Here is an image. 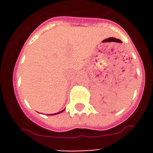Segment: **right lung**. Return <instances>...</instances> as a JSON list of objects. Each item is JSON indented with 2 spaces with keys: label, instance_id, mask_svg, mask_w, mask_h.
I'll return each instance as SVG.
<instances>
[{
  "label": "right lung",
  "instance_id": "add662e5",
  "mask_svg": "<svg viewBox=\"0 0 153 153\" xmlns=\"http://www.w3.org/2000/svg\"><path fill=\"white\" fill-rule=\"evenodd\" d=\"M64 109H63V110H61V112H57V113H54V114H50V115H57V114H59V113H61V112H64Z\"/></svg>",
  "mask_w": 153,
  "mask_h": 153
}]
</instances>
